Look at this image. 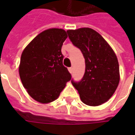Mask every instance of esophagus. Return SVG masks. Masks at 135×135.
Returning <instances> with one entry per match:
<instances>
[{
  "label": "esophagus",
  "instance_id": "esophagus-1",
  "mask_svg": "<svg viewBox=\"0 0 135 135\" xmlns=\"http://www.w3.org/2000/svg\"><path fill=\"white\" fill-rule=\"evenodd\" d=\"M69 69V72H70L71 74V73L73 72V68H72V67L69 68V69Z\"/></svg>",
  "mask_w": 135,
  "mask_h": 135
}]
</instances>
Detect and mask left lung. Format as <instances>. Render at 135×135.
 Listing matches in <instances>:
<instances>
[{"label":"left lung","mask_w":135,"mask_h":135,"mask_svg":"<svg viewBox=\"0 0 135 135\" xmlns=\"http://www.w3.org/2000/svg\"><path fill=\"white\" fill-rule=\"evenodd\" d=\"M71 41L82 52L85 73L79 82L71 80L82 102L99 106L113 95L119 82V68L115 53L103 37L89 28L68 30Z\"/></svg>","instance_id":"obj_1"}]
</instances>
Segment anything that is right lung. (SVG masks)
Masks as SVG:
<instances>
[{
	"label": "right lung",
	"mask_w": 135,
	"mask_h": 135,
	"mask_svg": "<svg viewBox=\"0 0 135 135\" xmlns=\"http://www.w3.org/2000/svg\"><path fill=\"white\" fill-rule=\"evenodd\" d=\"M66 32L50 28L36 36L22 52L19 75L24 88L40 103L56 100L71 80V75L63 65V43Z\"/></svg>",
	"instance_id": "add662e5"
}]
</instances>
